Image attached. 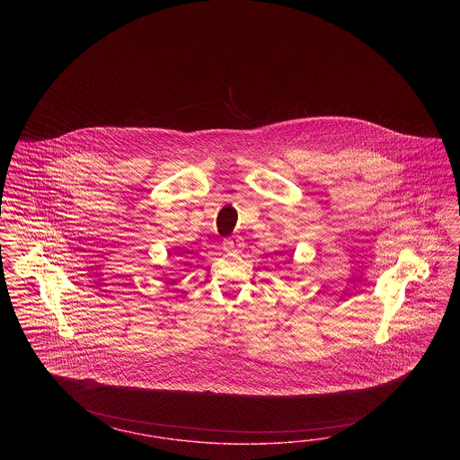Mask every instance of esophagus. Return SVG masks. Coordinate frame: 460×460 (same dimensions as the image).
Wrapping results in <instances>:
<instances>
[{
	"mask_svg": "<svg viewBox=\"0 0 460 460\" xmlns=\"http://www.w3.org/2000/svg\"><path fill=\"white\" fill-rule=\"evenodd\" d=\"M223 246L224 251H227V252H239L244 248V243H243V237L233 236L229 239H224Z\"/></svg>",
	"mask_w": 460,
	"mask_h": 460,
	"instance_id": "1",
	"label": "esophagus"
}]
</instances>
